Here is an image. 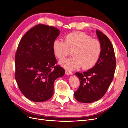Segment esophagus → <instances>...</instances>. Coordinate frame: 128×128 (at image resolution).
Listing matches in <instances>:
<instances>
[{
	"mask_svg": "<svg viewBox=\"0 0 128 128\" xmlns=\"http://www.w3.org/2000/svg\"><path fill=\"white\" fill-rule=\"evenodd\" d=\"M65 74L66 75H72L73 74V73L70 72V71H68V70H66Z\"/></svg>",
	"mask_w": 128,
	"mask_h": 128,
	"instance_id": "obj_1",
	"label": "esophagus"
}]
</instances>
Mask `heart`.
<instances>
[{
  "label": "heart",
  "mask_w": 128,
  "mask_h": 128,
  "mask_svg": "<svg viewBox=\"0 0 128 128\" xmlns=\"http://www.w3.org/2000/svg\"><path fill=\"white\" fill-rule=\"evenodd\" d=\"M55 55L63 60L73 51L72 58L60 61V64L69 70H76L82 66L84 70L93 68L96 65L102 52V45L98 40L82 32H74L65 37V42L56 40L53 44Z\"/></svg>",
  "instance_id": "1"
}]
</instances>
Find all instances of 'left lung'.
<instances>
[{"mask_svg":"<svg viewBox=\"0 0 128 128\" xmlns=\"http://www.w3.org/2000/svg\"><path fill=\"white\" fill-rule=\"evenodd\" d=\"M102 45V52L96 65L83 73H76L80 86L74 93L80 102L90 103L101 99L106 93L112 83L116 70L114 50L108 37L99 30L96 31Z\"/></svg>","mask_w":128,"mask_h":128,"instance_id":"8db88e82","label":"left lung"}]
</instances>
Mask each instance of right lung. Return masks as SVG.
Masks as SVG:
<instances>
[{
    "label": "right lung",
    "mask_w": 128,
    "mask_h": 128,
    "mask_svg": "<svg viewBox=\"0 0 128 128\" xmlns=\"http://www.w3.org/2000/svg\"><path fill=\"white\" fill-rule=\"evenodd\" d=\"M60 31L54 27L38 25L28 31L19 44L15 56V78L26 98L45 102L54 94V83L63 77L65 70L55 66L53 50Z\"/></svg>",
    "instance_id": "right-lung-1"
}]
</instances>
